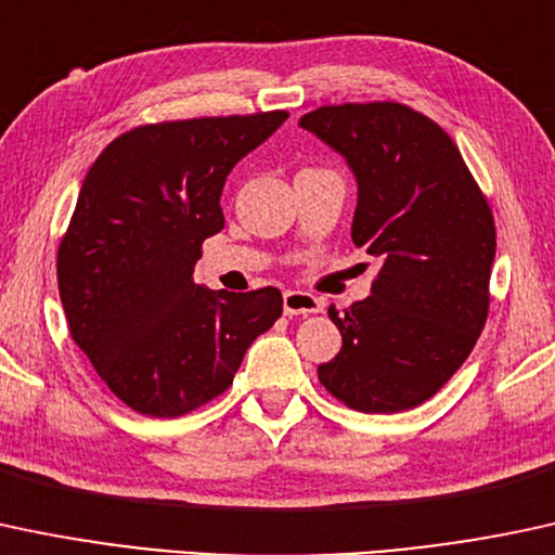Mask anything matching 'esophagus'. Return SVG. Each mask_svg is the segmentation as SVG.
<instances>
[{"label":"esophagus","mask_w":555,"mask_h":555,"mask_svg":"<svg viewBox=\"0 0 555 555\" xmlns=\"http://www.w3.org/2000/svg\"><path fill=\"white\" fill-rule=\"evenodd\" d=\"M283 311L288 317L317 314V311H322V298H317L314 294H307V291H285Z\"/></svg>","instance_id":"1"}]
</instances>
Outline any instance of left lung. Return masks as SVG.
<instances>
[{"instance_id":"left-lung-1","label":"left lung","mask_w":555,"mask_h":555,"mask_svg":"<svg viewBox=\"0 0 555 555\" xmlns=\"http://www.w3.org/2000/svg\"><path fill=\"white\" fill-rule=\"evenodd\" d=\"M298 126L348 162L351 238L379 259L364 301L327 309L344 346L317 375L357 412H406L443 388L482 333L493 211L451 135L403 104L320 107Z\"/></svg>"}]
</instances>
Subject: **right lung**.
<instances>
[{
  "mask_svg": "<svg viewBox=\"0 0 555 555\" xmlns=\"http://www.w3.org/2000/svg\"><path fill=\"white\" fill-rule=\"evenodd\" d=\"M285 120L280 109L133 128L80 185L57 254L62 309L73 340L133 412L183 416L217 398L283 314L278 288L209 291L194 267L225 228L230 170Z\"/></svg>",
  "mask_w": 555,
  "mask_h": 555,
  "instance_id": "1",
  "label": "right lung"
}]
</instances>
